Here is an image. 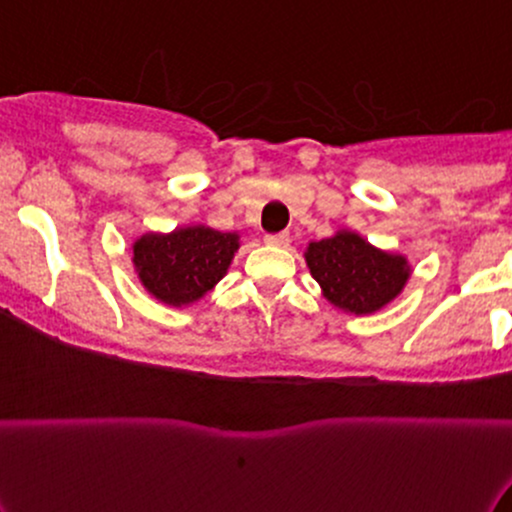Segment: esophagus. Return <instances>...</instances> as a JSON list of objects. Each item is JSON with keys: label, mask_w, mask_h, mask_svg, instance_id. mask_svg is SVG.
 <instances>
[{"label": "esophagus", "mask_w": 512, "mask_h": 512, "mask_svg": "<svg viewBox=\"0 0 512 512\" xmlns=\"http://www.w3.org/2000/svg\"><path fill=\"white\" fill-rule=\"evenodd\" d=\"M290 236L286 234V231H281V234H267L264 236V243L267 245H276V248H281V245H288Z\"/></svg>", "instance_id": "obj_1"}]
</instances>
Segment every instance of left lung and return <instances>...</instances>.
<instances>
[{
  "mask_svg": "<svg viewBox=\"0 0 512 512\" xmlns=\"http://www.w3.org/2000/svg\"><path fill=\"white\" fill-rule=\"evenodd\" d=\"M304 260L323 297L342 312L373 314L390 304L411 276L404 255L373 248L354 231L309 243Z\"/></svg>",
  "mask_w": 512,
  "mask_h": 512,
  "instance_id": "left-lung-1",
  "label": "left lung"
}]
</instances>
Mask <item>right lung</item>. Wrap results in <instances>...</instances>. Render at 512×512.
Returning a JSON list of instances; mask_svg holds the SVG:
<instances>
[{
    "instance_id": "obj_1",
    "label": "right lung",
    "mask_w": 512,
    "mask_h": 512,
    "mask_svg": "<svg viewBox=\"0 0 512 512\" xmlns=\"http://www.w3.org/2000/svg\"><path fill=\"white\" fill-rule=\"evenodd\" d=\"M238 234L210 226H184L172 234L148 231L132 245L141 286L170 307L198 302L222 281L238 250Z\"/></svg>"
}]
</instances>
